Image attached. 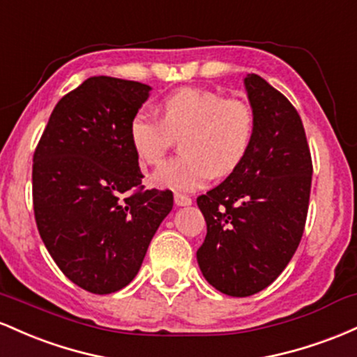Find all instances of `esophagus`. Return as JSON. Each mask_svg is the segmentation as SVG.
<instances>
[{"label": "esophagus", "instance_id": "esophagus-1", "mask_svg": "<svg viewBox=\"0 0 357 357\" xmlns=\"http://www.w3.org/2000/svg\"><path fill=\"white\" fill-rule=\"evenodd\" d=\"M175 204H177V206H190L192 204V199L189 197V195H185V194H175Z\"/></svg>", "mask_w": 357, "mask_h": 357}]
</instances>
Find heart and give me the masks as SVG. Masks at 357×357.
Masks as SVG:
<instances>
[{
    "label": "heart",
    "instance_id": "b5f03b06",
    "mask_svg": "<svg viewBox=\"0 0 357 357\" xmlns=\"http://www.w3.org/2000/svg\"><path fill=\"white\" fill-rule=\"evenodd\" d=\"M256 131L253 107L209 89L185 87L160 104V119L145 109L131 116L128 138L145 165H158L174 138L183 155L168 160L151 177L162 189L195 190L212 175L232 174L250 153Z\"/></svg>",
    "mask_w": 357,
    "mask_h": 357
}]
</instances>
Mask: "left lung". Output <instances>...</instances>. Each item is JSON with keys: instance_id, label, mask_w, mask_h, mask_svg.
<instances>
[{"instance_id": "8db88e82", "label": "left lung", "mask_w": 357, "mask_h": 357, "mask_svg": "<svg viewBox=\"0 0 357 357\" xmlns=\"http://www.w3.org/2000/svg\"><path fill=\"white\" fill-rule=\"evenodd\" d=\"M256 116L244 162L197 197L207 234L197 250L204 278L231 297H250L275 282L305 229L312 157L302 119L265 79H244Z\"/></svg>"}]
</instances>
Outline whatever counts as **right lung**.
<instances>
[{"instance_id": "right-lung-1", "label": "right lung", "mask_w": 357, "mask_h": 357, "mask_svg": "<svg viewBox=\"0 0 357 357\" xmlns=\"http://www.w3.org/2000/svg\"><path fill=\"white\" fill-rule=\"evenodd\" d=\"M151 87L89 77L52 111L33 153V212L62 273L91 294L121 290L174 207L172 190H145L128 125Z\"/></svg>"}]
</instances>
